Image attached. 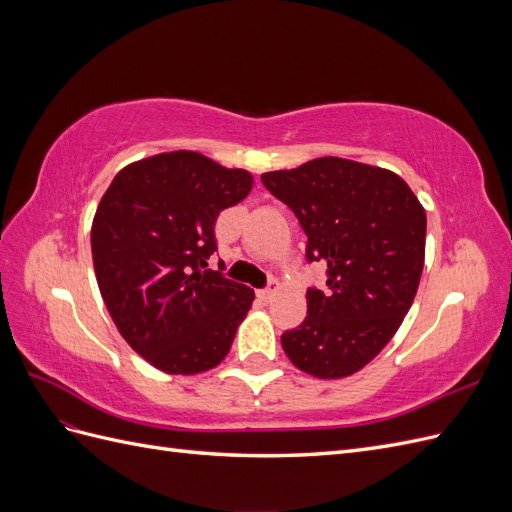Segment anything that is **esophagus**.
Returning <instances> with one entry per match:
<instances>
[{"mask_svg":"<svg viewBox=\"0 0 512 512\" xmlns=\"http://www.w3.org/2000/svg\"><path fill=\"white\" fill-rule=\"evenodd\" d=\"M277 288H280V284H277V280H271L265 288L258 290V297H260L262 301H269V299L273 297V294L277 292Z\"/></svg>","mask_w":512,"mask_h":512,"instance_id":"34e87169","label":"esophagus"}]
</instances>
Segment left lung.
I'll return each instance as SVG.
<instances>
[{"label":"left lung","instance_id":"left-lung-1","mask_svg":"<svg viewBox=\"0 0 512 512\" xmlns=\"http://www.w3.org/2000/svg\"><path fill=\"white\" fill-rule=\"evenodd\" d=\"M297 215L307 262L327 265V288H307V316L282 335L292 365L352 376L391 342L421 282L425 209L391 170L316 158L260 177Z\"/></svg>","mask_w":512,"mask_h":512}]
</instances>
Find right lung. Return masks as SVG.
<instances>
[{
  "label": "right lung",
  "mask_w": 512,
  "mask_h": 512,
  "mask_svg": "<svg viewBox=\"0 0 512 512\" xmlns=\"http://www.w3.org/2000/svg\"><path fill=\"white\" fill-rule=\"evenodd\" d=\"M252 175L196 151L126 166L104 192L91 254L108 314L123 339L166 374L220 365L254 290L209 269L218 215L241 203Z\"/></svg>",
  "instance_id": "1"
}]
</instances>
